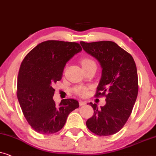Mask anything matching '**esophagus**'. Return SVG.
<instances>
[{
    "instance_id": "34e87169",
    "label": "esophagus",
    "mask_w": 156,
    "mask_h": 156,
    "mask_svg": "<svg viewBox=\"0 0 156 156\" xmlns=\"http://www.w3.org/2000/svg\"><path fill=\"white\" fill-rule=\"evenodd\" d=\"M86 104V101H79V105H84Z\"/></svg>"
}]
</instances>
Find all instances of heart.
<instances>
[{
  "instance_id": "obj_1",
  "label": "heart",
  "mask_w": 156,
  "mask_h": 156,
  "mask_svg": "<svg viewBox=\"0 0 156 156\" xmlns=\"http://www.w3.org/2000/svg\"><path fill=\"white\" fill-rule=\"evenodd\" d=\"M93 63H95V62L93 61V60H91L90 58H83L81 60L82 67H83V66H86L89 65V64ZM76 91L78 95H85L86 94V91L87 90H86V88H83V87H79V88H78L76 89Z\"/></svg>"
}]
</instances>
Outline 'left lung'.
Here are the masks:
<instances>
[{"label": "left lung", "mask_w": 156, "mask_h": 156, "mask_svg": "<svg viewBox=\"0 0 156 156\" xmlns=\"http://www.w3.org/2000/svg\"><path fill=\"white\" fill-rule=\"evenodd\" d=\"M80 43L102 68L95 95H105L106 102L99 108L95 103H89L94 113L86 126L98 136L113 135L127 122L136 103L138 92L136 63L130 54L113 41Z\"/></svg>", "instance_id": "1"}]
</instances>
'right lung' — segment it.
<instances>
[{
  "mask_svg": "<svg viewBox=\"0 0 156 156\" xmlns=\"http://www.w3.org/2000/svg\"><path fill=\"white\" fill-rule=\"evenodd\" d=\"M82 48L78 43L47 41L27 54L18 76L17 97L30 126L41 134L59 131L70 112L79 107L75 99L55 104L53 85L61 80L66 63Z\"/></svg>",
  "mask_w": 156,
  "mask_h": 156,
  "instance_id": "right-lung-1",
  "label": "right lung"
}]
</instances>
